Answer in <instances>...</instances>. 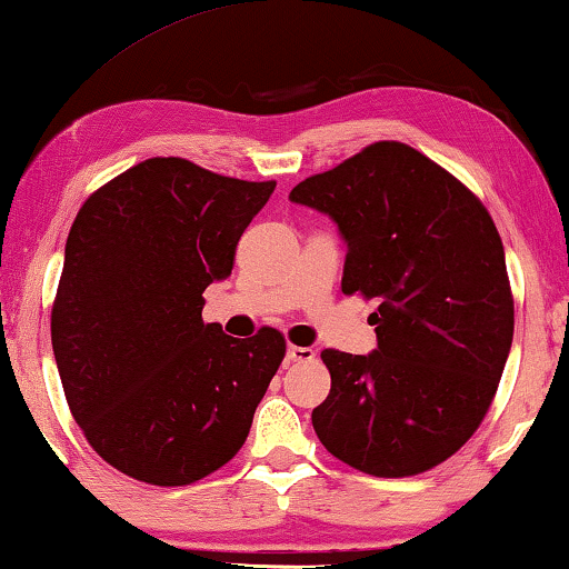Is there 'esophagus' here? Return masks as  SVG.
Here are the masks:
<instances>
[{
  "label": "esophagus",
  "mask_w": 569,
  "mask_h": 569,
  "mask_svg": "<svg viewBox=\"0 0 569 569\" xmlns=\"http://www.w3.org/2000/svg\"><path fill=\"white\" fill-rule=\"evenodd\" d=\"M287 360H290V362H310V360H316V349L290 345V347H287Z\"/></svg>",
  "instance_id": "34e87169"
}]
</instances>
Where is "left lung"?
Returning a JSON list of instances; mask_svg holds the SVG:
<instances>
[{
	"label": "left lung",
	"instance_id": "1",
	"mask_svg": "<svg viewBox=\"0 0 569 569\" xmlns=\"http://www.w3.org/2000/svg\"><path fill=\"white\" fill-rule=\"evenodd\" d=\"M290 199L339 224L341 292L378 300L368 318L376 352H321L331 391L313 409L318 440L370 477L435 469L479 430L512 345L492 214L453 173L393 139L306 178Z\"/></svg>",
	"mask_w": 569,
	"mask_h": 569
}]
</instances>
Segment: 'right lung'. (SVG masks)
Here are the masks:
<instances>
[{
	"label": "right lung",
	"instance_id": "right-lung-1",
	"mask_svg": "<svg viewBox=\"0 0 569 569\" xmlns=\"http://www.w3.org/2000/svg\"><path fill=\"white\" fill-rule=\"evenodd\" d=\"M277 181L150 158L92 191L67 238L51 345L74 422L127 477L186 487L243 448L284 360L277 329L232 339L201 321Z\"/></svg>",
	"mask_w": 569,
	"mask_h": 569
}]
</instances>
